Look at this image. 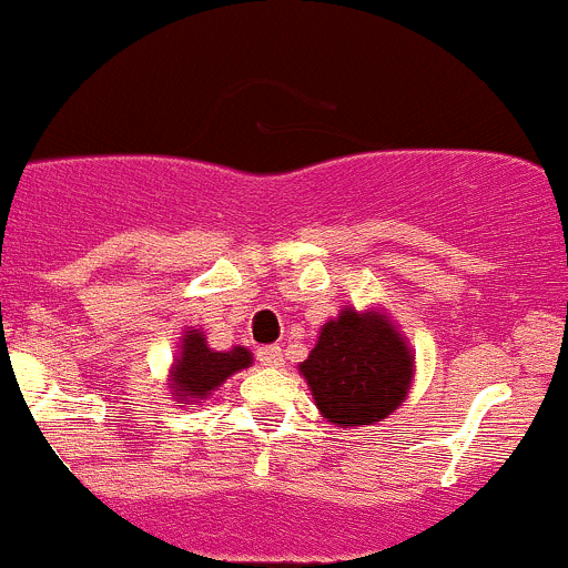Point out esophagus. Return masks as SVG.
<instances>
[{"mask_svg": "<svg viewBox=\"0 0 568 568\" xmlns=\"http://www.w3.org/2000/svg\"><path fill=\"white\" fill-rule=\"evenodd\" d=\"M256 358H260L262 366H267V369H278V366L284 364V349L282 347H262L260 353H256Z\"/></svg>", "mask_w": 568, "mask_h": 568, "instance_id": "1", "label": "esophagus"}]
</instances>
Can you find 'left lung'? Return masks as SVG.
<instances>
[{
    "label": "left lung",
    "instance_id": "left-lung-1",
    "mask_svg": "<svg viewBox=\"0 0 568 568\" xmlns=\"http://www.w3.org/2000/svg\"><path fill=\"white\" fill-rule=\"evenodd\" d=\"M301 374L331 424H377L407 399L413 349L383 312L347 306L323 325Z\"/></svg>",
    "mask_w": 568,
    "mask_h": 568
}]
</instances>
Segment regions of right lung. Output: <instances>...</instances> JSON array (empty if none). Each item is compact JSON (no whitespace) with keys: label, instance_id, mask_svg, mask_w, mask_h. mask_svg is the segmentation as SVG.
<instances>
[{"label":"right lung","instance_id":"obj_1","mask_svg":"<svg viewBox=\"0 0 568 568\" xmlns=\"http://www.w3.org/2000/svg\"><path fill=\"white\" fill-rule=\"evenodd\" d=\"M251 353L245 347H232L226 353L207 347V338L199 331H185L180 342V353L169 372V388L180 405H194L199 399H207L219 385L235 372L248 369Z\"/></svg>","mask_w":568,"mask_h":568}]
</instances>
